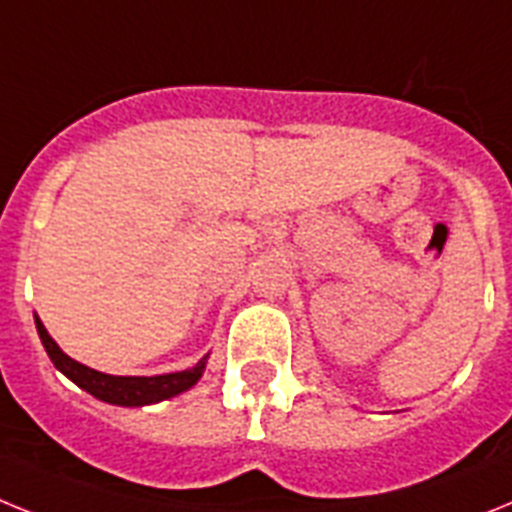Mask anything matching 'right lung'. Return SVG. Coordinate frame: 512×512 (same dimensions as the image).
Masks as SVG:
<instances>
[{
    "mask_svg": "<svg viewBox=\"0 0 512 512\" xmlns=\"http://www.w3.org/2000/svg\"><path fill=\"white\" fill-rule=\"evenodd\" d=\"M36 328L41 343H44L46 354L54 362V367L62 369L64 375L70 377L75 385H80L83 390H88L90 395H96L106 403H117V406H145V403H158L163 398H171V395H179L184 390H190L200 375H203L205 362L208 356H203L200 362L192 369H184V372H171V375H158V377H114L103 375L96 369L85 367V364L75 362L70 356L59 349L54 338L46 333L44 322L36 317Z\"/></svg>",
    "mask_w": 512,
    "mask_h": 512,
    "instance_id": "obj_1",
    "label": "right lung"
}]
</instances>
